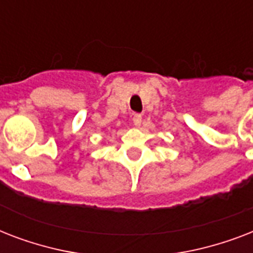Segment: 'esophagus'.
<instances>
[{"label":"esophagus","mask_w":253,"mask_h":253,"mask_svg":"<svg viewBox=\"0 0 253 253\" xmlns=\"http://www.w3.org/2000/svg\"><path fill=\"white\" fill-rule=\"evenodd\" d=\"M132 121H134L135 126L140 127L143 123V117L140 114H134V117H132Z\"/></svg>","instance_id":"obj_1"}]
</instances>
